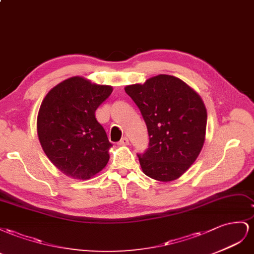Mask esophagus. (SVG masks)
<instances>
[{
  "mask_svg": "<svg viewBox=\"0 0 254 254\" xmlns=\"http://www.w3.org/2000/svg\"><path fill=\"white\" fill-rule=\"evenodd\" d=\"M119 146H127L128 144V138L127 137H123V138H121V140L118 142Z\"/></svg>",
  "mask_w": 254,
  "mask_h": 254,
  "instance_id": "34e87169",
  "label": "esophagus"
}]
</instances>
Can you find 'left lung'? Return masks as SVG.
Wrapping results in <instances>:
<instances>
[{
  "mask_svg": "<svg viewBox=\"0 0 254 254\" xmlns=\"http://www.w3.org/2000/svg\"><path fill=\"white\" fill-rule=\"evenodd\" d=\"M126 92L138 106L150 137L138 155L146 176L161 182L179 179L197 159L205 140L207 114L201 97L182 79L158 74Z\"/></svg>",
  "mask_w": 254,
  "mask_h": 254,
  "instance_id": "1",
  "label": "left lung"
}]
</instances>
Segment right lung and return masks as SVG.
<instances>
[{"instance_id": "1", "label": "right lung", "mask_w": 254, "mask_h": 254, "mask_svg": "<svg viewBox=\"0 0 254 254\" xmlns=\"http://www.w3.org/2000/svg\"><path fill=\"white\" fill-rule=\"evenodd\" d=\"M112 92V86L72 76L43 99L37 117L38 138L48 158L67 177L89 180L108 163L113 144L95 113Z\"/></svg>"}]
</instances>
